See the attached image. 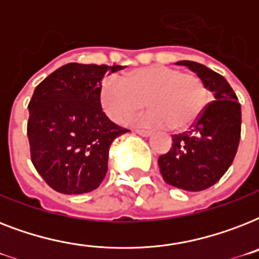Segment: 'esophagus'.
Returning a JSON list of instances; mask_svg holds the SVG:
<instances>
[{"label":"esophagus","instance_id":"34e87169","mask_svg":"<svg viewBox=\"0 0 259 259\" xmlns=\"http://www.w3.org/2000/svg\"><path fill=\"white\" fill-rule=\"evenodd\" d=\"M136 133L142 136V137H149L150 134H152V132H149V130H144V129H137L136 130Z\"/></svg>","mask_w":259,"mask_h":259}]
</instances>
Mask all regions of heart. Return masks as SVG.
Instances as JSON below:
<instances>
[{
	"mask_svg": "<svg viewBox=\"0 0 259 259\" xmlns=\"http://www.w3.org/2000/svg\"><path fill=\"white\" fill-rule=\"evenodd\" d=\"M103 111L111 121L125 123L141 110L150 109L136 118L140 125L187 129L204 113L209 95L204 82L195 74L179 68L154 64L127 72L123 80L107 78L99 91Z\"/></svg>",
	"mask_w": 259,
	"mask_h": 259,
	"instance_id": "1",
	"label": "heart"
}]
</instances>
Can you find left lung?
Wrapping results in <instances>:
<instances>
[{
	"label": "left lung",
	"instance_id": "1",
	"mask_svg": "<svg viewBox=\"0 0 259 259\" xmlns=\"http://www.w3.org/2000/svg\"><path fill=\"white\" fill-rule=\"evenodd\" d=\"M176 64L195 71L215 101L188 132L172 136V148L158 157V166L165 183L199 192L221 180L233 164L241 138V103L229 82L208 67L189 60Z\"/></svg>",
	"mask_w": 259,
	"mask_h": 259
}]
</instances>
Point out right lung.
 <instances>
[{"label":"right lung","instance_id":"add662e5","mask_svg":"<svg viewBox=\"0 0 259 259\" xmlns=\"http://www.w3.org/2000/svg\"><path fill=\"white\" fill-rule=\"evenodd\" d=\"M121 68L68 63L34 89L26 125L30 160L56 192L98 188L107 173L111 142L130 132L106 117L99 99L106 72Z\"/></svg>","mask_w":259,"mask_h":259}]
</instances>
